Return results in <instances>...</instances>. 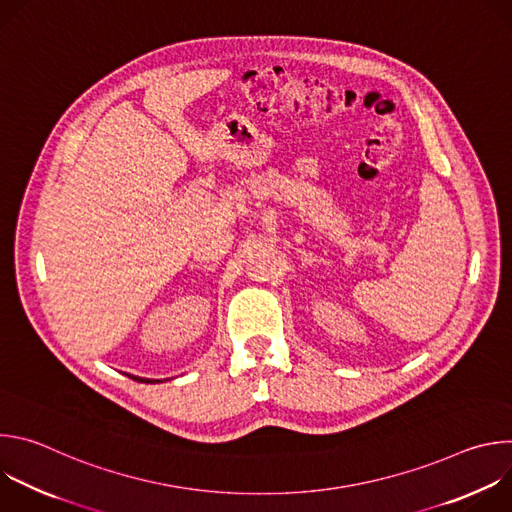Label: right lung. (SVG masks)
I'll use <instances>...</instances> for the list:
<instances>
[{
    "label": "right lung",
    "instance_id": "add662e5",
    "mask_svg": "<svg viewBox=\"0 0 512 512\" xmlns=\"http://www.w3.org/2000/svg\"><path fill=\"white\" fill-rule=\"evenodd\" d=\"M131 377V375H129ZM133 381H139V383H160V381H156V379H139V377H131Z\"/></svg>",
    "mask_w": 512,
    "mask_h": 512
}]
</instances>
